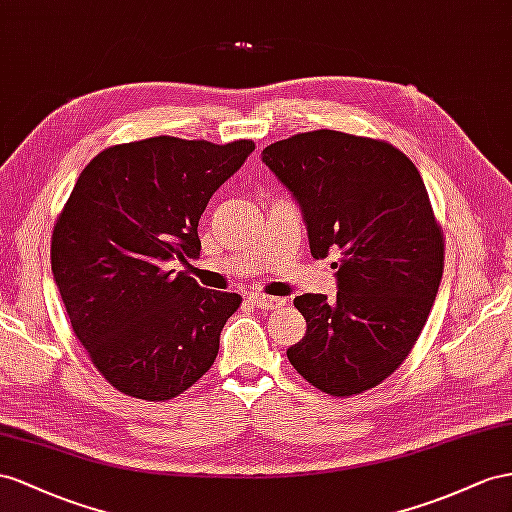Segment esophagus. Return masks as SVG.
Wrapping results in <instances>:
<instances>
[{
  "label": "esophagus",
  "mask_w": 512,
  "mask_h": 512,
  "mask_svg": "<svg viewBox=\"0 0 512 512\" xmlns=\"http://www.w3.org/2000/svg\"><path fill=\"white\" fill-rule=\"evenodd\" d=\"M248 300H251V303L255 305V307H261V309H277V307H281L285 300L283 298H277V296H266V294H257V292H253L251 296H248Z\"/></svg>",
  "instance_id": "obj_1"
}]
</instances>
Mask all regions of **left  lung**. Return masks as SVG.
<instances>
[{
	"label": "left lung",
	"mask_w": 512,
	"mask_h": 512,
	"mask_svg": "<svg viewBox=\"0 0 512 512\" xmlns=\"http://www.w3.org/2000/svg\"><path fill=\"white\" fill-rule=\"evenodd\" d=\"M266 166L303 207L311 255H339V292L294 298L307 333L296 372L337 398L396 372L428 320L445 240L415 164L393 144L316 129L270 144Z\"/></svg>",
	"instance_id": "left-lung-1"
}]
</instances>
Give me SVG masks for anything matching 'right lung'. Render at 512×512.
Returning a JSON list of instances; mask_svg holds the SVG:
<instances>
[{"instance_id": "right-lung-1", "label": "right lung", "mask_w": 512, "mask_h": 512, "mask_svg": "<svg viewBox=\"0 0 512 512\" xmlns=\"http://www.w3.org/2000/svg\"><path fill=\"white\" fill-rule=\"evenodd\" d=\"M255 149L155 136L103 149L51 235V270L75 337L125 396L164 402L212 368L242 296L205 290L170 261L199 257L212 194Z\"/></svg>"}]
</instances>
